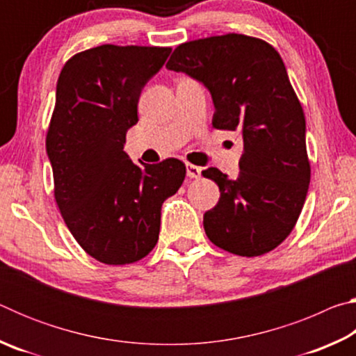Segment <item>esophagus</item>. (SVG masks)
Masks as SVG:
<instances>
[{
  "instance_id": "esophagus-1",
  "label": "esophagus",
  "mask_w": 356,
  "mask_h": 356,
  "mask_svg": "<svg viewBox=\"0 0 356 356\" xmlns=\"http://www.w3.org/2000/svg\"><path fill=\"white\" fill-rule=\"evenodd\" d=\"M201 168L200 166H195L191 163H186V176H188L190 179H197L201 177Z\"/></svg>"
}]
</instances>
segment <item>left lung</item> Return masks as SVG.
Masks as SVG:
<instances>
[{
  "instance_id": "left-lung-1",
  "label": "left lung",
  "mask_w": 356,
  "mask_h": 356,
  "mask_svg": "<svg viewBox=\"0 0 356 356\" xmlns=\"http://www.w3.org/2000/svg\"><path fill=\"white\" fill-rule=\"evenodd\" d=\"M166 67L202 81L213 99V127L238 130L243 140L236 180L218 168L202 171L221 193L204 213L209 240L245 257L275 250L297 225L311 180L303 106L280 53L229 33L180 44Z\"/></svg>"
}]
</instances>
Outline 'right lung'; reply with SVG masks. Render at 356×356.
<instances>
[{"mask_svg":"<svg viewBox=\"0 0 356 356\" xmlns=\"http://www.w3.org/2000/svg\"><path fill=\"white\" fill-rule=\"evenodd\" d=\"M170 53V47H94L72 56L58 78L45 140L53 193L72 236L102 264H134L154 250L161 204L185 179L177 159L141 168L124 152L141 89Z\"/></svg>","mask_w":356,"mask_h":356,"instance_id":"add662e5","label":"right lung"}]
</instances>
